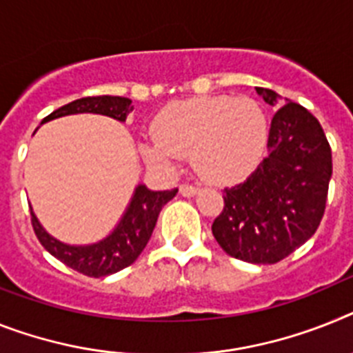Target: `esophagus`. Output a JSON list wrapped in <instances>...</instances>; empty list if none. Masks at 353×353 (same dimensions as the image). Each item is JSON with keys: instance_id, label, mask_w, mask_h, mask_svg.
<instances>
[{"instance_id": "esophagus-1", "label": "esophagus", "mask_w": 353, "mask_h": 353, "mask_svg": "<svg viewBox=\"0 0 353 353\" xmlns=\"http://www.w3.org/2000/svg\"><path fill=\"white\" fill-rule=\"evenodd\" d=\"M179 192H181V195H185V197H194V195L199 192V188L192 185H181L179 186Z\"/></svg>"}]
</instances>
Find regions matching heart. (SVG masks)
<instances>
[{"mask_svg": "<svg viewBox=\"0 0 353 353\" xmlns=\"http://www.w3.org/2000/svg\"><path fill=\"white\" fill-rule=\"evenodd\" d=\"M154 132L141 143L150 165L174 170L190 154L204 179L222 185L241 179L262 158L268 118L250 97H199L163 109Z\"/></svg>", "mask_w": 353, "mask_h": 353, "instance_id": "1", "label": "heart"}]
</instances>
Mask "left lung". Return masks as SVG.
Wrapping results in <instances>:
<instances>
[{"instance_id":"obj_1","label":"left lung","mask_w":353,"mask_h":353,"mask_svg":"<svg viewBox=\"0 0 353 353\" xmlns=\"http://www.w3.org/2000/svg\"><path fill=\"white\" fill-rule=\"evenodd\" d=\"M256 93L280 108L271 120L269 152L244 183L224 188V210L212 233L233 259L276 263L318 230L332 177V150L303 105L265 88Z\"/></svg>"}]
</instances>
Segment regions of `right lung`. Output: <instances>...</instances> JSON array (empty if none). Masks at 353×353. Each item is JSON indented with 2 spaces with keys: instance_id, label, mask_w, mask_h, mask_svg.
Returning a JSON list of instances; mask_svg holds the SVG:
<instances>
[{
  "instance_id": "1",
  "label": "right lung",
  "mask_w": 353,
  "mask_h": 353,
  "mask_svg": "<svg viewBox=\"0 0 353 353\" xmlns=\"http://www.w3.org/2000/svg\"><path fill=\"white\" fill-rule=\"evenodd\" d=\"M131 111L132 100L125 97H109V94L85 97L53 111L44 118L43 123L68 114H81V112H93V114L114 118L118 121H125L127 114ZM176 194L177 188L154 192L145 185H138L114 230L93 244L77 245L57 241L44 230L39 219L35 217L34 210L30 208L32 226L44 250L62 263H66L68 268L75 269L85 276H108L125 269L140 256L152 235L159 212L168 201L176 197Z\"/></svg>"
}]
</instances>
